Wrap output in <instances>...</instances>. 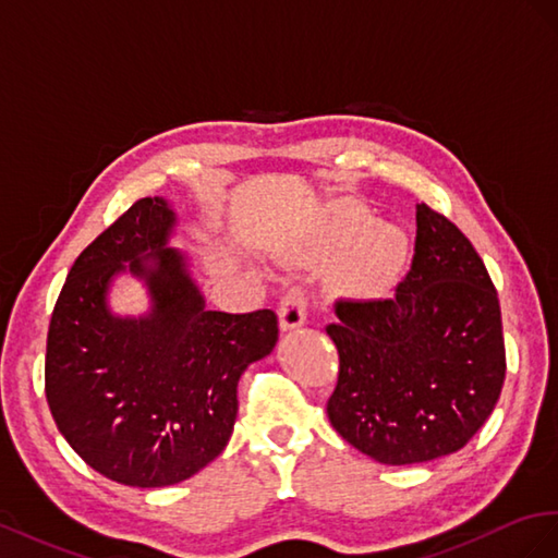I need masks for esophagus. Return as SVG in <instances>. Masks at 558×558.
Listing matches in <instances>:
<instances>
[{"mask_svg": "<svg viewBox=\"0 0 558 558\" xmlns=\"http://www.w3.org/2000/svg\"><path fill=\"white\" fill-rule=\"evenodd\" d=\"M306 306H308L306 292L301 288H292L280 299V308H278L280 327L288 331V329H296L304 325L306 323Z\"/></svg>", "mask_w": 558, "mask_h": 558, "instance_id": "obj_1", "label": "esophagus"}]
</instances>
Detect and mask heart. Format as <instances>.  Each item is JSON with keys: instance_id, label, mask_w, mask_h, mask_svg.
<instances>
[{"instance_id": "b5f03b06", "label": "heart", "mask_w": 558, "mask_h": 558, "mask_svg": "<svg viewBox=\"0 0 558 558\" xmlns=\"http://www.w3.org/2000/svg\"><path fill=\"white\" fill-rule=\"evenodd\" d=\"M313 259L343 257L333 270L337 288L355 301L384 296L409 254V241L402 229L374 225L369 215H333L323 235L308 250Z\"/></svg>"}]
</instances>
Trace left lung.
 <instances>
[{"label": "left lung", "mask_w": 558, "mask_h": 558, "mask_svg": "<svg viewBox=\"0 0 558 558\" xmlns=\"http://www.w3.org/2000/svg\"><path fill=\"white\" fill-rule=\"evenodd\" d=\"M327 333L339 380L333 429L384 465L456 453L502 390L500 301L488 270L451 219L416 205V247L390 299L337 301Z\"/></svg>", "instance_id": "1"}]
</instances>
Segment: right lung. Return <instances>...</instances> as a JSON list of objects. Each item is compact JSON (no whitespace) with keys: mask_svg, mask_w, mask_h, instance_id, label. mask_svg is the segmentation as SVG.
I'll list each match as a JSON object with an SVG mask.
<instances>
[{"mask_svg":"<svg viewBox=\"0 0 558 558\" xmlns=\"http://www.w3.org/2000/svg\"><path fill=\"white\" fill-rule=\"evenodd\" d=\"M172 227L168 201H135L76 257L46 339V400L62 437L95 472L137 488L180 484L225 451L238 380L278 341L274 311L205 308L184 254L168 247ZM123 269L148 284L145 318L106 306Z\"/></svg>","mask_w":558,"mask_h":558,"instance_id":"obj_1","label":"right lung"}]
</instances>
